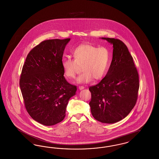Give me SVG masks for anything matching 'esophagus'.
<instances>
[{
  "instance_id": "obj_1",
  "label": "esophagus",
  "mask_w": 159,
  "mask_h": 159,
  "mask_svg": "<svg viewBox=\"0 0 159 159\" xmlns=\"http://www.w3.org/2000/svg\"><path fill=\"white\" fill-rule=\"evenodd\" d=\"M84 88L83 87V86H79V89H80V90H82V89H83Z\"/></svg>"
}]
</instances>
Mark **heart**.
I'll return each mask as SVG.
<instances>
[{
    "label": "heart",
    "instance_id": "obj_1",
    "mask_svg": "<svg viewBox=\"0 0 159 159\" xmlns=\"http://www.w3.org/2000/svg\"><path fill=\"white\" fill-rule=\"evenodd\" d=\"M73 60L62 61V67L68 80L75 79L82 67L83 73L77 79L78 83H88L93 79L98 81L107 75L111 64V55L106 47L98 48L89 43L78 46L73 50Z\"/></svg>",
    "mask_w": 159,
    "mask_h": 159
}]
</instances>
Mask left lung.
Listing matches in <instances>:
<instances>
[{
    "instance_id": "obj_1",
    "label": "left lung",
    "mask_w": 159,
    "mask_h": 159,
    "mask_svg": "<svg viewBox=\"0 0 159 159\" xmlns=\"http://www.w3.org/2000/svg\"><path fill=\"white\" fill-rule=\"evenodd\" d=\"M113 44V59L104 79L90 86L91 113L98 121L114 123L126 117L136 104L139 75L126 45L119 39L101 38Z\"/></svg>"
}]
</instances>
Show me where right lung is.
Listing matches in <instances>:
<instances>
[{
  "instance_id": "add662e5",
  "label": "right lung",
  "mask_w": 159,
  "mask_h": 159,
  "mask_svg": "<svg viewBox=\"0 0 159 159\" xmlns=\"http://www.w3.org/2000/svg\"><path fill=\"white\" fill-rule=\"evenodd\" d=\"M70 39L46 40L33 48L23 65L20 86L27 111L34 120L52 126L63 120L77 87L64 76L62 60Z\"/></svg>"
}]
</instances>
